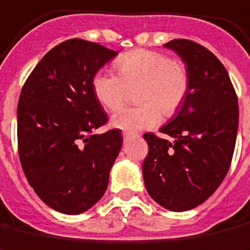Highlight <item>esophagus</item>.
<instances>
[{"mask_svg": "<svg viewBox=\"0 0 250 250\" xmlns=\"http://www.w3.org/2000/svg\"><path fill=\"white\" fill-rule=\"evenodd\" d=\"M122 137H124V143H126L129 139L132 137V135H130V133H128V132H124V133H122Z\"/></svg>", "mask_w": 250, "mask_h": 250, "instance_id": "1", "label": "esophagus"}]
</instances>
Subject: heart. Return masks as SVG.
I'll use <instances>...</instances> for the list:
<instances>
[{
    "label": "heart",
    "instance_id": "b5f03b06",
    "mask_svg": "<svg viewBox=\"0 0 250 250\" xmlns=\"http://www.w3.org/2000/svg\"><path fill=\"white\" fill-rule=\"evenodd\" d=\"M118 75L96 72L92 89L103 107L113 111L126 99L127 88L141 85L136 108H122L111 117V125L125 132H137L158 125L162 113L174 114L187 99L190 85L189 72L180 60L152 50L137 49L115 61Z\"/></svg>",
    "mask_w": 250,
    "mask_h": 250
}]
</instances>
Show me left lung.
I'll return each instance as SVG.
<instances>
[{
  "label": "left lung",
  "mask_w": 250,
  "mask_h": 250,
  "mask_svg": "<svg viewBox=\"0 0 250 250\" xmlns=\"http://www.w3.org/2000/svg\"><path fill=\"white\" fill-rule=\"evenodd\" d=\"M185 62L190 85L185 102L162 133H146L143 162L147 192L159 206L182 212L200 206L225 180L238 130V99L223 63L188 39L165 44Z\"/></svg>",
  "instance_id": "8db88e82"
}]
</instances>
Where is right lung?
<instances>
[{"label": "right lung", "instance_id": "1", "mask_svg": "<svg viewBox=\"0 0 250 250\" xmlns=\"http://www.w3.org/2000/svg\"><path fill=\"white\" fill-rule=\"evenodd\" d=\"M118 51L84 39L57 44L24 83L17 104V146L30 185L66 215L102 199L122 147L120 129L94 135L107 122L92 79Z\"/></svg>", "mask_w": 250, "mask_h": 250}]
</instances>
